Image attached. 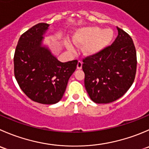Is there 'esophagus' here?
I'll list each match as a JSON object with an SVG mask.
<instances>
[{
  "label": "esophagus",
  "instance_id": "34e87169",
  "mask_svg": "<svg viewBox=\"0 0 149 149\" xmlns=\"http://www.w3.org/2000/svg\"><path fill=\"white\" fill-rule=\"evenodd\" d=\"M81 68H82V62L79 60V61L78 62V63H77V69H79V70H81Z\"/></svg>",
  "mask_w": 149,
  "mask_h": 149
}]
</instances>
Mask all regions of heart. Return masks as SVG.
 <instances>
[{
  "mask_svg": "<svg viewBox=\"0 0 149 149\" xmlns=\"http://www.w3.org/2000/svg\"><path fill=\"white\" fill-rule=\"evenodd\" d=\"M114 33L111 29H101L100 27L89 26L77 29L73 36L75 45L83 47V52L86 55H94L108 47L113 38ZM66 47L73 51V45L67 42Z\"/></svg>",
  "mask_w": 149,
  "mask_h": 149,
  "instance_id": "obj_1",
  "label": "heart"
}]
</instances>
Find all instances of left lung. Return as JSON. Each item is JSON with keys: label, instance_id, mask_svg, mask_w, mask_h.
Masks as SVG:
<instances>
[{"label": "left lung", "instance_id": "8db88e82", "mask_svg": "<svg viewBox=\"0 0 149 149\" xmlns=\"http://www.w3.org/2000/svg\"><path fill=\"white\" fill-rule=\"evenodd\" d=\"M117 30V37L111 46L83 60L85 88L96 103H109L118 100L135 80V45L129 34L118 27Z\"/></svg>", "mask_w": 149, "mask_h": 149}]
</instances>
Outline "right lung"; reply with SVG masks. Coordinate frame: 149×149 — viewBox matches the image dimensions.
Wrapping results in <instances>:
<instances>
[{"instance_id":"obj_1","label":"right lung","mask_w":149,"mask_h":149,"mask_svg":"<svg viewBox=\"0 0 149 149\" xmlns=\"http://www.w3.org/2000/svg\"><path fill=\"white\" fill-rule=\"evenodd\" d=\"M49 24L38 23L20 36L14 57V76L22 92L32 100L55 104L63 97L78 61L61 63L42 46Z\"/></svg>"}]
</instances>
